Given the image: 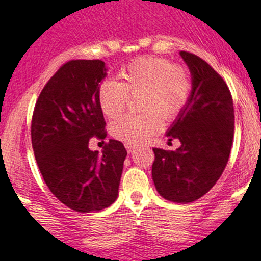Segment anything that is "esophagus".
Listing matches in <instances>:
<instances>
[{
    "instance_id": "34e87169",
    "label": "esophagus",
    "mask_w": 261,
    "mask_h": 261,
    "mask_svg": "<svg viewBox=\"0 0 261 261\" xmlns=\"http://www.w3.org/2000/svg\"><path fill=\"white\" fill-rule=\"evenodd\" d=\"M125 146H126V150H127L128 152H133V151H134V149H135V145H133V144L126 143V144H125Z\"/></svg>"
}]
</instances>
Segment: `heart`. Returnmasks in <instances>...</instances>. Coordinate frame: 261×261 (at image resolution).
Wrapping results in <instances>:
<instances>
[{"instance_id":"b5f03b06","label":"heart","mask_w":261,"mask_h":261,"mask_svg":"<svg viewBox=\"0 0 261 261\" xmlns=\"http://www.w3.org/2000/svg\"><path fill=\"white\" fill-rule=\"evenodd\" d=\"M120 82L105 81L99 86L97 99L102 114L114 118L121 114L128 96L141 93V115H125L110 126L112 136L128 144H140L162 126L174 120L191 97V80L183 68L175 67L163 58L141 57L118 73Z\"/></svg>"}]
</instances>
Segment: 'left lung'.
<instances>
[{
    "label": "left lung",
    "instance_id": "obj_1",
    "mask_svg": "<svg viewBox=\"0 0 261 261\" xmlns=\"http://www.w3.org/2000/svg\"><path fill=\"white\" fill-rule=\"evenodd\" d=\"M192 77L188 103L167 130L174 151L154 147L151 175L163 198L189 203L201 198L220 179L232 146L235 115L228 87L210 64L180 51Z\"/></svg>",
    "mask_w": 261,
    "mask_h": 261
}]
</instances>
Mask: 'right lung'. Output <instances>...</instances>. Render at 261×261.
Masks as SVG:
<instances>
[{"label":"right lung","instance_id":"right-lung-1","mask_svg":"<svg viewBox=\"0 0 261 261\" xmlns=\"http://www.w3.org/2000/svg\"><path fill=\"white\" fill-rule=\"evenodd\" d=\"M102 60H70L44 87L36 101L31 141L51 193L77 212L101 211L117 199L126 159L121 141L110 139L102 154L92 138H106L97 93L106 78Z\"/></svg>","mask_w":261,"mask_h":261}]
</instances>
